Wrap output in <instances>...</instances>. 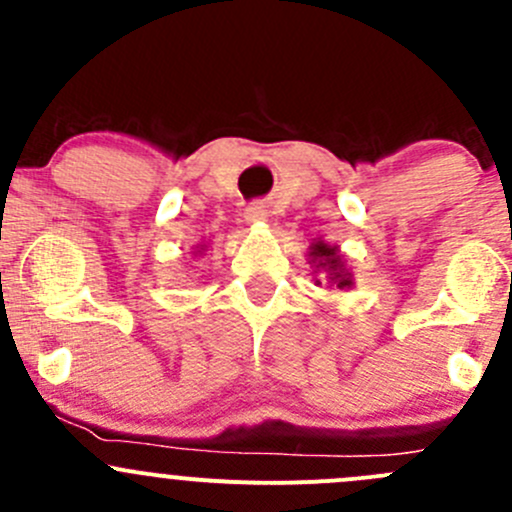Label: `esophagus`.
Here are the masks:
<instances>
[{
	"label": "esophagus",
	"instance_id": "obj_1",
	"mask_svg": "<svg viewBox=\"0 0 512 512\" xmlns=\"http://www.w3.org/2000/svg\"><path fill=\"white\" fill-rule=\"evenodd\" d=\"M265 218H267V210H265V205H260V203L250 205V208H247V213H245L247 223H262Z\"/></svg>",
	"mask_w": 512,
	"mask_h": 512
}]
</instances>
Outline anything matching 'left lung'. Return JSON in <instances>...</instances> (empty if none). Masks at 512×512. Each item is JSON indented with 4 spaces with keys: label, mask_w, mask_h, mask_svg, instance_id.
<instances>
[{
    "label": "left lung",
    "mask_w": 512,
    "mask_h": 512,
    "mask_svg": "<svg viewBox=\"0 0 512 512\" xmlns=\"http://www.w3.org/2000/svg\"><path fill=\"white\" fill-rule=\"evenodd\" d=\"M307 260L309 265L314 267V275L322 277V280H317V285L327 282L329 287H337V289L354 287L352 270L347 267V260H344L342 250H339L337 245H329V242H324L322 237H317V240H312V245H309ZM324 276L328 277L327 281L323 280Z\"/></svg>",
    "instance_id": "1"
}]
</instances>
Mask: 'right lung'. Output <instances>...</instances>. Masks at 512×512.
<instances>
[{
	"instance_id": "right-lung-1",
	"label": "right lung",
	"mask_w": 512,
	"mask_h": 512,
	"mask_svg": "<svg viewBox=\"0 0 512 512\" xmlns=\"http://www.w3.org/2000/svg\"><path fill=\"white\" fill-rule=\"evenodd\" d=\"M193 250H195V252H193V255H203V252H205V250H208V242H200V245H195V247H193Z\"/></svg>"
}]
</instances>
